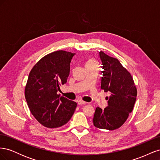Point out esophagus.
Segmentation results:
<instances>
[{"instance_id": "1", "label": "esophagus", "mask_w": 160, "mask_h": 160, "mask_svg": "<svg viewBox=\"0 0 160 160\" xmlns=\"http://www.w3.org/2000/svg\"><path fill=\"white\" fill-rule=\"evenodd\" d=\"M77 103H78L79 105H83V104L86 103V102H85V101H82V100H80V99L77 101Z\"/></svg>"}]
</instances>
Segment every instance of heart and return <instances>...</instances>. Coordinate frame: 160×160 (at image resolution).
Listing matches in <instances>:
<instances>
[{
	"label": "heart",
	"instance_id": "obj_1",
	"mask_svg": "<svg viewBox=\"0 0 160 160\" xmlns=\"http://www.w3.org/2000/svg\"><path fill=\"white\" fill-rule=\"evenodd\" d=\"M95 61H93V60H92V59H90V60H89L88 61V62H87V64L86 65H88V64H92V63H95Z\"/></svg>",
	"mask_w": 160,
	"mask_h": 160
}]
</instances>
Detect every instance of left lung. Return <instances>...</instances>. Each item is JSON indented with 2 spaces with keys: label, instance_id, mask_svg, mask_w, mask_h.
Masks as SVG:
<instances>
[{
  "label": "left lung",
  "instance_id": "obj_1",
  "mask_svg": "<svg viewBox=\"0 0 160 160\" xmlns=\"http://www.w3.org/2000/svg\"><path fill=\"white\" fill-rule=\"evenodd\" d=\"M99 54L103 68L101 89L109 92L110 96L108 97V107L103 110L96 108L93 122L96 128L112 131L122 126L132 111L137 89L132 75L118 59L103 51Z\"/></svg>",
  "mask_w": 160,
  "mask_h": 160
}]
</instances>
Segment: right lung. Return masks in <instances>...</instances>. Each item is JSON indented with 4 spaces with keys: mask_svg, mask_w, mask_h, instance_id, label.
I'll use <instances>...</instances> for the list:
<instances>
[{
    "mask_svg": "<svg viewBox=\"0 0 160 160\" xmlns=\"http://www.w3.org/2000/svg\"><path fill=\"white\" fill-rule=\"evenodd\" d=\"M75 53L52 52L43 57L28 75L25 95L28 107L43 126L56 128L66 124L73 115L77 103L57 94L67 83L70 62Z\"/></svg>",
    "mask_w": 160,
    "mask_h": 160,
    "instance_id": "right-lung-1",
    "label": "right lung"
}]
</instances>
